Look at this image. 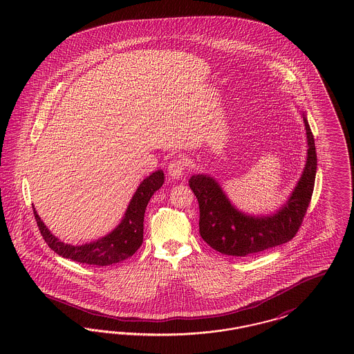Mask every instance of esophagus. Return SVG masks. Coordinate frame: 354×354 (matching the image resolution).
Wrapping results in <instances>:
<instances>
[{
	"mask_svg": "<svg viewBox=\"0 0 354 354\" xmlns=\"http://www.w3.org/2000/svg\"><path fill=\"white\" fill-rule=\"evenodd\" d=\"M187 171V162L183 158H176L171 160L169 165V174L172 178H180Z\"/></svg>",
	"mask_w": 354,
	"mask_h": 354,
	"instance_id": "obj_1",
	"label": "esophagus"
}]
</instances>
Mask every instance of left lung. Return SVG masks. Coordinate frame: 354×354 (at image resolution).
I'll return each mask as SVG.
<instances>
[{
    "label": "left lung",
    "instance_id": "1",
    "mask_svg": "<svg viewBox=\"0 0 354 354\" xmlns=\"http://www.w3.org/2000/svg\"><path fill=\"white\" fill-rule=\"evenodd\" d=\"M304 123L308 158L303 176L286 205L273 216H245L231 205L212 178L205 175L189 178L188 185L199 203V232L215 251L243 257L281 245L296 236L312 199L317 169L315 139L305 117Z\"/></svg>",
    "mask_w": 354,
    "mask_h": 354
}]
</instances>
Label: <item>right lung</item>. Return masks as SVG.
Listing matches in <instances>:
<instances>
[{
  "label": "right lung",
  "mask_w": 354,
  "mask_h": 354,
  "mask_svg": "<svg viewBox=\"0 0 354 354\" xmlns=\"http://www.w3.org/2000/svg\"><path fill=\"white\" fill-rule=\"evenodd\" d=\"M165 182V174L159 169L152 172L147 176L140 185L138 187L130 205L124 214V219L118 227L106 237L100 240L84 244L80 247H74L59 241L41 221V218L33 209L34 218L39 232L46 241V244L57 254L70 259L73 261H78L87 266L104 267L110 264H115L131 257L138 248L143 243V220L145 211L150 202L155 191H158Z\"/></svg>",
  "instance_id": "right-lung-1"
}]
</instances>
